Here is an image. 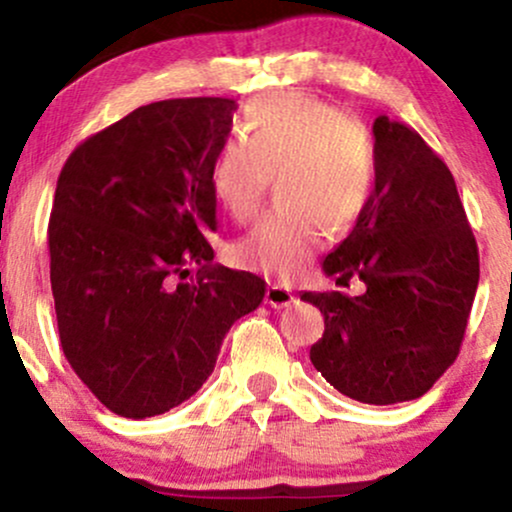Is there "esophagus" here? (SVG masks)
Returning <instances> with one entry per match:
<instances>
[{
    "label": "esophagus",
    "instance_id": "34e87169",
    "mask_svg": "<svg viewBox=\"0 0 512 512\" xmlns=\"http://www.w3.org/2000/svg\"><path fill=\"white\" fill-rule=\"evenodd\" d=\"M296 301V296H293V291L289 286H281V284H272L267 289V303L272 305V308H289V305Z\"/></svg>",
    "mask_w": 512,
    "mask_h": 512
}]
</instances>
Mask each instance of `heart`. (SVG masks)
<instances>
[{
  "mask_svg": "<svg viewBox=\"0 0 512 512\" xmlns=\"http://www.w3.org/2000/svg\"><path fill=\"white\" fill-rule=\"evenodd\" d=\"M276 175L284 207L264 214L236 255L257 272L293 276L320 250L325 219L334 228L354 221L370 197L373 170L344 110L305 93H279L252 105L243 137L219 146L209 185L231 219L248 221Z\"/></svg>",
  "mask_w": 512,
  "mask_h": 512,
  "instance_id": "obj_1",
  "label": "heart"
}]
</instances>
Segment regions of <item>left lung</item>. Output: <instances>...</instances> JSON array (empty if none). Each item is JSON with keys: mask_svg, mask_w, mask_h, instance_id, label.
<instances>
[{"mask_svg": "<svg viewBox=\"0 0 512 512\" xmlns=\"http://www.w3.org/2000/svg\"><path fill=\"white\" fill-rule=\"evenodd\" d=\"M375 187L354 231L322 262L361 296L303 291L325 315L310 346L322 378L363 404L421 397L452 366L479 284V252L455 178L414 129L373 122Z\"/></svg>", "mask_w": 512, "mask_h": 512, "instance_id": "left-lung-1", "label": "left lung"}]
</instances>
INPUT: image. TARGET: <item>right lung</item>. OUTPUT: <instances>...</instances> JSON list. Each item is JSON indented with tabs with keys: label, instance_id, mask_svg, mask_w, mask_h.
Instances as JSON below:
<instances>
[{
	"label": "right lung",
	"instance_id": "right-lung-1",
	"mask_svg": "<svg viewBox=\"0 0 512 512\" xmlns=\"http://www.w3.org/2000/svg\"><path fill=\"white\" fill-rule=\"evenodd\" d=\"M236 101L132 110L72 151L48 226L62 351L101 404L166 414L207 383L223 337L262 303L264 279L214 264L209 168ZM190 263L195 282H182Z\"/></svg>",
	"mask_w": 512,
	"mask_h": 512
}]
</instances>
